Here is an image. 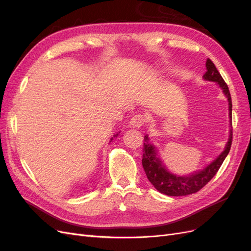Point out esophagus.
<instances>
[{"label":"esophagus","instance_id":"esophagus-1","mask_svg":"<svg viewBox=\"0 0 251 251\" xmlns=\"http://www.w3.org/2000/svg\"><path fill=\"white\" fill-rule=\"evenodd\" d=\"M146 123H147V119L144 117V115H142V114H136V115H134L131 118V121H130L131 126H134V127H140Z\"/></svg>","mask_w":251,"mask_h":251}]
</instances>
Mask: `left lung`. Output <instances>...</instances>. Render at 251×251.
I'll return each mask as SVG.
<instances>
[{"instance_id": "8db88e82", "label": "left lung", "mask_w": 251, "mask_h": 251, "mask_svg": "<svg viewBox=\"0 0 251 251\" xmlns=\"http://www.w3.org/2000/svg\"><path fill=\"white\" fill-rule=\"evenodd\" d=\"M206 73L203 75V78L218 82L220 88L223 90V93L227 97V100H228L229 118L231 119L232 103L228 86L226 85L221 74L217 70L215 64L209 58L206 60ZM149 140V136H144L142 166L151 183L161 194L174 197L187 196L199 192L202 187H204L214 178L230 151L232 142V130H230L229 139L227 141L222 153L210 164L205 166L203 170L195 172L192 175H187V176H177V175H174L166 170L162 161L158 158L156 148L153 144H151Z\"/></svg>"}]
</instances>
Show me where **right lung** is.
<instances>
[{"label":"right lung","mask_w":251,"mask_h":251,"mask_svg":"<svg viewBox=\"0 0 251 251\" xmlns=\"http://www.w3.org/2000/svg\"><path fill=\"white\" fill-rule=\"evenodd\" d=\"M117 135H118V134H116V135H115V137H116V136H117ZM111 140H112V139H111Z\"/></svg>","instance_id":"right-lung-1"}]
</instances>
